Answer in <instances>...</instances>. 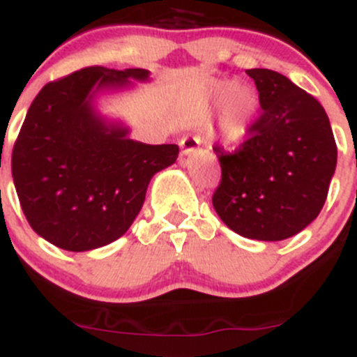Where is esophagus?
I'll use <instances>...</instances> for the list:
<instances>
[{
    "label": "esophagus",
    "mask_w": 357,
    "mask_h": 357,
    "mask_svg": "<svg viewBox=\"0 0 357 357\" xmlns=\"http://www.w3.org/2000/svg\"><path fill=\"white\" fill-rule=\"evenodd\" d=\"M181 155L183 157H188V155L197 153L200 150V139L195 136H186L181 139Z\"/></svg>",
    "instance_id": "esophagus-1"
}]
</instances>
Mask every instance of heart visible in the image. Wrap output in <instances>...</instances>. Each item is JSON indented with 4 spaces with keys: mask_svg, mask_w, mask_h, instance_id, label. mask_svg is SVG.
I'll list each match as a JSON object with an SVG mask.
<instances>
[{
    "mask_svg": "<svg viewBox=\"0 0 357 357\" xmlns=\"http://www.w3.org/2000/svg\"><path fill=\"white\" fill-rule=\"evenodd\" d=\"M223 102L220 134L227 143H238L248 136L259 112L258 92L251 85H235L228 79H216L206 86L202 105L207 113Z\"/></svg>",
    "mask_w": 357,
    "mask_h": 357,
    "instance_id": "obj_1",
    "label": "heart"
}]
</instances>
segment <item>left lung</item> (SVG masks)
Instances as JSON below:
<instances>
[{
	"instance_id": "1",
	"label": "left lung",
	"mask_w": 357,
	"mask_h": 357,
	"mask_svg": "<svg viewBox=\"0 0 357 357\" xmlns=\"http://www.w3.org/2000/svg\"><path fill=\"white\" fill-rule=\"evenodd\" d=\"M263 109L235 151L214 146L221 181L218 216L235 234L282 241L323 209L337 167V143L321 102L272 69H248Z\"/></svg>"
}]
</instances>
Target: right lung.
Returning a JSON list of instances; mask_svg holds the SVG:
<instances>
[{
    "label": "right lung",
    "mask_w": 357,
    "mask_h": 357,
    "mask_svg": "<svg viewBox=\"0 0 357 357\" xmlns=\"http://www.w3.org/2000/svg\"><path fill=\"white\" fill-rule=\"evenodd\" d=\"M150 71L91 66L47 83L29 106L12 151V176L26 220L66 251H91L122 237L155 172L178 144H144L92 106L96 92L144 82Z\"/></svg>",
    "instance_id": "obj_1"
}]
</instances>
